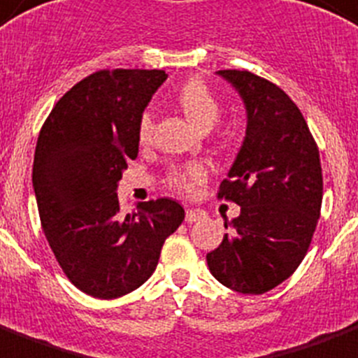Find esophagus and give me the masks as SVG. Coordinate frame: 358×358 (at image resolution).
<instances>
[{
	"instance_id": "34e87169",
	"label": "esophagus",
	"mask_w": 358,
	"mask_h": 358,
	"mask_svg": "<svg viewBox=\"0 0 358 358\" xmlns=\"http://www.w3.org/2000/svg\"><path fill=\"white\" fill-rule=\"evenodd\" d=\"M206 217V211H202V209H187L185 211V220L187 222H196V220H202Z\"/></svg>"
}]
</instances>
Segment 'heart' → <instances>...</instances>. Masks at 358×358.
I'll return each mask as SVG.
<instances>
[{
    "label": "heart",
    "instance_id": "heart-1",
    "mask_svg": "<svg viewBox=\"0 0 358 358\" xmlns=\"http://www.w3.org/2000/svg\"><path fill=\"white\" fill-rule=\"evenodd\" d=\"M178 103L184 110L185 117L199 130H211L220 117V104L211 90L200 80H191L180 90ZM152 134V113H141L138 123V138L141 143L149 141ZM206 169L199 164H189L174 169L169 176V182L174 189L191 193L200 182H204Z\"/></svg>",
    "mask_w": 358,
    "mask_h": 358
}]
</instances>
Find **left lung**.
I'll return each mask as SVG.
<instances>
[{
    "label": "left lung",
    "mask_w": 358,
    "mask_h": 358,
    "mask_svg": "<svg viewBox=\"0 0 358 358\" xmlns=\"http://www.w3.org/2000/svg\"><path fill=\"white\" fill-rule=\"evenodd\" d=\"M243 99L246 132L219 196L241 206L224 239L206 255L217 281L263 294L307 254L322 208L320 154L300 108L275 84L237 69L217 71Z\"/></svg>",
    "instance_id": "1"
}]
</instances>
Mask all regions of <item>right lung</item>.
<instances>
[{"instance_id": "1", "label": "right lung", "mask_w": 358, "mask_h": 358, "mask_svg": "<svg viewBox=\"0 0 358 358\" xmlns=\"http://www.w3.org/2000/svg\"><path fill=\"white\" fill-rule=\"evenodd\" d=\"M165 78L164 69L97 71L55 104L38 136L33 187L43 234L68 280L94 298L141 287L185 217L171 199L119 211V180L138 158L139 117Z\"/></svg>"}]
</instances>
